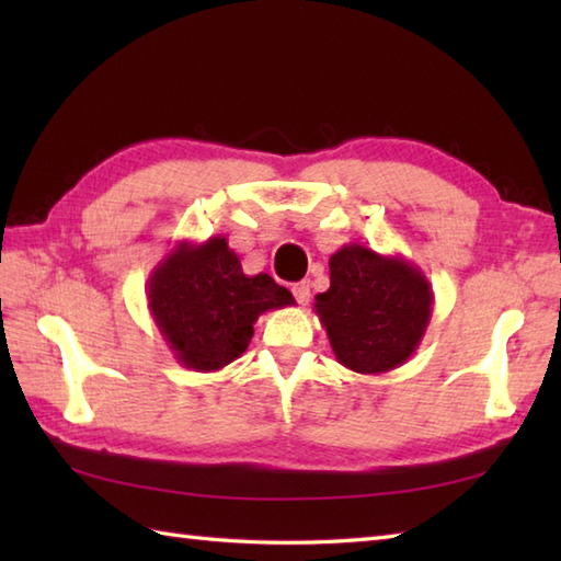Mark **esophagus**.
<instances>
[{"instance_id":"esophagus-1","label":"esophagus","mask_w":561,"mask_h":561,"mask_svg":"<svg viewBox=\"0 0 561 561\" xmlns=\"http://www.w3.org/2000/svg\"><path fill=\"white\" fill-rule=\"evenodd\" d=\"M291 291H294V296H296V301H299L301 306H306L308 301H311V284H308V282L294 284Z\"/></svg>"}]
</instances>
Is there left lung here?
Listing matches in <instances>:
<instances>
[{
  "instance_id": "8db88e82",
  "label": "left lung",
  "mask_w": 561,
  "mask_h": 561,
  "mask_svg": "<svg viewBox=\"0 0 561 561\" xmlns=\"http://www.w3.org/2000/svg\"><path fill=\"white\" fill-rule=\"evenodd\" d=\"M316 313L337 362L364 376L388 374L420 347L434 311L424 272L402 255L344 243L330 255V289Z\"/></svg>"
}]
</instances>
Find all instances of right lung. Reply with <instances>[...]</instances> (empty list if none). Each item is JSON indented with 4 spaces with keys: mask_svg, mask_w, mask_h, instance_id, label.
<instances>
[{
    "mask_svg": "<svg viewBox=\"0 0 561 561\" xmlns=\"http://www.w3.org/2000/svg\"><path fill=\"white\" fill-rule=\"evenodd\" d=\"M153 323L175 362L211 374L238 359L257 318L287 308L294 296L267 274L248 277L226 236L193 243L183 238L147 279Z\"/></svg>",
    "mask_w": 561,
    "mask_h": 561,
    "instance_id": "1",
    "label": "right lung"
}]
</instances>
